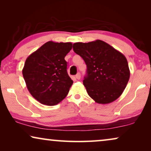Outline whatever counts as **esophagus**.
<instances>
[{"instance_id": "1", "label": "esophagus", "mask_w": 151, "mask_h": 151, "mask_svg": "<svg viewBox=\"0 0 151 151\" xmlns=\"http://www.w3.org/2000/svg\"><path fill=\"white\" fill-rule=\"evenodd\" d=\"M76 79L80 80V78H81V76H80V73H78L77 75L76 76Z\"/></svg>"}]
</instances>
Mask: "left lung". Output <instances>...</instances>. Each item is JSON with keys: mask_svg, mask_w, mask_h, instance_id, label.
<instances>
[{"mask_svg": "<svg viewBox=\"0 0 151 151\" xmlns=\"http://www.w3.org/2000/svg\"><path fill=\"white\" fill-rule=\"evenodd\" d=\"M74 52L85 62L83 80L88 96L98 104H109L122 93L130 78L127 60L122 53L100 40L76 42Z\"/></svg>", "mask_w": 151, "mask_h": 151, "instance_id": "left-lung-1", "label": "left lung"}]
</instances>
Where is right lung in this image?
Masks as SVG:
<instances>
[{
    "label": "right lung",
    "instance_id": "1",
    "mask_svg": "<svg viewBox=\"0 0 151 151\" xmlns=\"http://www.w3.org/2000/svg\"><path fill=\"white\" fill-rule=\"evenodd\" d=\"M71 42L45 43L26 59L22 75L31 95L47 106H54L67 96L73 80L65 60Z\"/></svg>",
    "mask_w": 151,
    "mask_h": 151
}]
</instances>
